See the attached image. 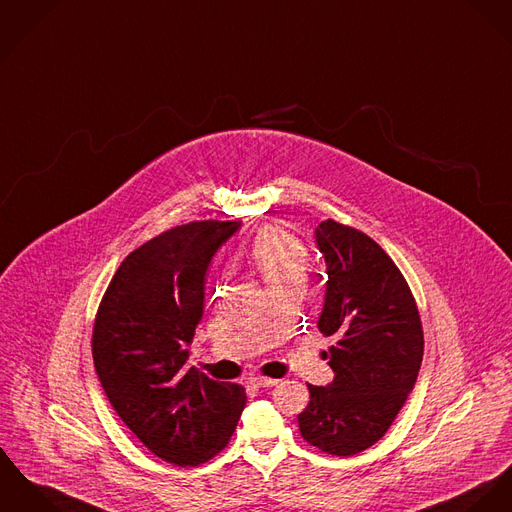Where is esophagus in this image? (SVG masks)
<instances>
[{"label": "esophagus", "instance_id": "1", "mask_svg": "<svg viewBox=\"0 0 512 512\" xmlns=\"http://www.w3.org/2000/svg\"><path fill=\"white\" fill-rule=\"evenodd\" d=\"M248 383L252 387H274L278 383V379H270V377H250Z\"/></svg>", "mask_w": 512, "mask_h": 512}]
</instances>
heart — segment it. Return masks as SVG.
<instances>
[{
	"instance_id": "heart-1",
	"label": "heart",
	"mask_w": 512,
	"mask_h": 512,
	"mask_svg": "<svg viewBox=\"0 0 512 512\" xmlns=\"http://www.w3.org/2000/svg\"><path fill=\"white\" fill-rule=\"evenodd\" d=\"M250 258L266 285H278L291 279H305L309 270V254L293 234L268 227L254 236Z\"/></svg>"
}]
</instances>
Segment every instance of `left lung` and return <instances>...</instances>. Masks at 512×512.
Masks as SVG:
<instances>
[{
	"mask_svg": "<svg viewBox=\"0 0 512 512\" xmlns=\"http://www.w3.org/2000/svg\"><path fill=\"white\" fill-rule=\"evenodd\" d=\"M326 264L319 330L336 336L334 379L307 385L297 417L301 436L332 456H354L391 426L415 387L424 336L415 297L385 250L368 234L332 219L315 229Z\"/></svg>",
	"mask_w": 512,
	"mask_h": 512,
	"instance_id": "8db88e82",
	"label": "left lung"
}]
</instances>
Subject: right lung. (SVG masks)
Returning <instances> with one entry per match:
<instances>
[{
	"label": "right lung",
	"instance_id": "right-lung-1",
	"mask_svg": "<svg viewBox=\"0 0 512 512\" xmlns=\"http://www.w3.org/2000/svg\"><path fill=\"white\" fill-rule=\"evenodd\" d=\"M236 221H197L131 252L93 325L92 354L121 420L158 458L203 464L231 440L246 405L242 385L184 370L205 307V276Z\"/></svg>",
	"mask_w": 512,
	"mask_h": 512
}]
</instances>
